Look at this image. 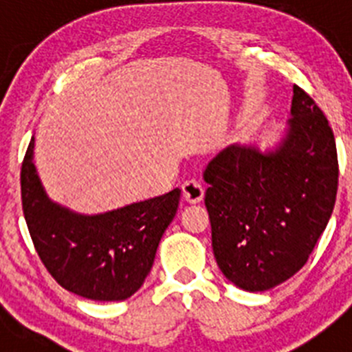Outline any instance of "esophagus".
I'll return each mask as SVG.
<instances>
[{
    "label": "esophagus",
    "instance_id": "obj_1",
    "mask_svg": "<svg viewBox=\"0 0 352 352\" xmlns=\"http://www.w3.org/2000/svg\"><path fill=\"white\" fill-rule=\"evenodd\" d=\"M183 199L186 203H201L204 197V188L197 179H186L183 183Z\"/></svg>",
    "mask_w": 352,
    "mask_h": 352
}]
</instances>
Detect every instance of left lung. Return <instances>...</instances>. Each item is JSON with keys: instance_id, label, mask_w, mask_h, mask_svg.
Segmentation results:
<instances>
[{"instance_id": "obj_1", "label": "left lung", "mask_w": 352, "mask_h": 352, "mask_svg": "<svg viewBox=\"0 0 352 352\" xmlns=\"http://www.w3.org/2000/svg\"><path fill=\"white\" fill-rule=\"evenodd\" d=\"M280 146L231 144L204 170L211 245L220 272L245 291H268L309 261L333 213L338 158L333 130L300 86Z\"/></svg>"}]
</instances>
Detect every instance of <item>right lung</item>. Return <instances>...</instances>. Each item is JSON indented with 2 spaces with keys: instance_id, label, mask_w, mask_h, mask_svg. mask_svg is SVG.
<instances>
[{
  "instance_id": "right-lung-1",
  "label": "right lung",
  "mask_w": 352,
  "mask_h": 352,
  "mask_svg": "<svg viewBox=\"0 0 352 352\" xmlns=\"http://www.w3.org/2000/svg\"><path fill=\"white\" fill-rule=\"evenodd\" d=\"M179 188L102 214L52 203L33 166V139L21 167V199L35 250L61 287L95 301L126 300L153 266L179 204Z\"/></svg>"
}]
</instances>
